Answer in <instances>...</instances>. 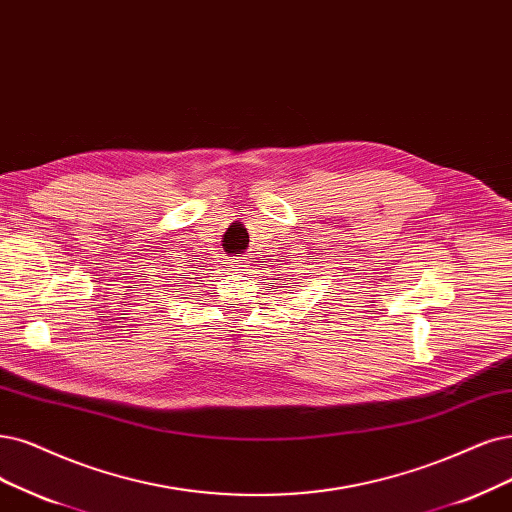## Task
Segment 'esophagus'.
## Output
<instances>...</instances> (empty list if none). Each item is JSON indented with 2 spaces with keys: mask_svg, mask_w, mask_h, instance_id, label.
<instances>
[{
  "mask_svg": "<svg viewBox=\"0 0 512 512\" xmlns=\"http://www.w3.org/2000/svg\"><path fill=\"white\" fill-rule=\"evenodd\" d=\"M240 274H246V266H244V259H240V266H238Z\"/></svg>",
  "mask_w": 512,
  "mask_h": 512,
  "instance_id": "34e87169",
  "label": "esophagus"
}]
</instances>
